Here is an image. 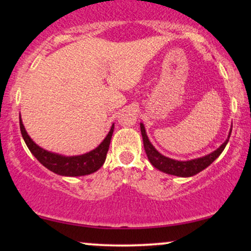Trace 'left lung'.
Segmentation results:
<instances>
[{"label": "left lung", "instance_id": "8db88e82", "mask_svg": "<svg viewBox=\"0 0 251 251\" xmlns=\"http://www.w3.org/2000/svg\"><path fill=\"white\" fill-rule=\"evenodd\" d=\"M140 131H142L143 135V142H144V149H145L146 155H148L150 163L154 166L155 169H158L159 171L165 172L168 175L172 176H178V177H191L200 174L201 171H203L204 169H206L211 163H214L220 154L223 152V150L226 149L227 142H229L230 134H231V129H230L229 135H227V139L224 142L217 150H215L214 152H211L210 154L204 155V157L196 158V159L191 160H176L171 159V158L165 157L162 153L157 151L154 149V146L152 145L151 142L149 140L148 134H146L145 127H144L143 124H140Z\"/></svg>", "mask_w": 251, "mask_h": 251}]
</instances>
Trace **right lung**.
<instances>
[{
	"mask_svg": "<svg viewBox=\"0 0 251 251\" xmlns=\"http://www.w3.org/2000/svg\"><path fill=\"white\" fill-rule=\"evenodd\" d=\"M20 129L24 137L25 145L28 146L29 151L34 154V157L42 164L45 168L50 170L54 174L60 176H67V177H79V176L91 175L96 172L105 163L106 154H107L109 143H111L112 134H113L114 124L109 129L108 134L106 135L102 143L98 146L97 149L92 150L87 153L81 155H67L53 153V152L47 151V150L40 148L33 142V139L28 135L25 131L24 124H22L21 117H20Z\"/></svg>",
	"mask_w": 251,
	"mask_h": 251,
	"instance_id": "obj_1",
	"label": "right lung"
}]
</instances>
